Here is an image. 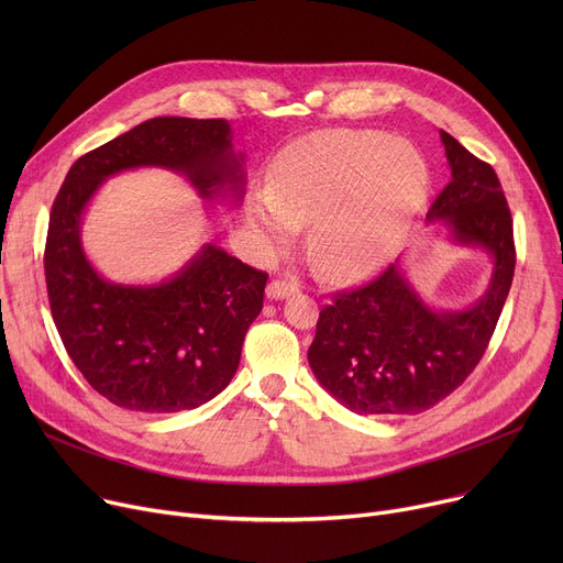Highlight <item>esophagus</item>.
<instances>
[{
  "label": "esophagus",
  "instance_id": "obj_1",
  "mask_svg": "<svg viewBox=\"0 0 563 563\" xmlns=\"http://www.w3.org/2000/svg\"><path fill=\"white\" fill-rule=\"evenodd\" d=\"M299 291V283L297 280H287V278H274L269 285H266V297L272 301L291 297V294Z\"/></svg>",
  "mask_w": 563,
  "mask_h": 563
}]
</instances>
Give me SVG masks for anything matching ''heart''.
<instances>
[{"mask_svg": "<svg viewBox=\"0 0 563 563\" xmlns=\"http://www.w3.org/2000/svg\"><path fill=\"white\" fill-rule=\"evenodd\" d=\"M429 189L431 173L416 145L376 130H329L280 153L251 221L280 246L294 228L312 225L314 266L349 283L390 262Z\"/></svg>", "mask_w": 563, "mask_h": 563, "instance_id": "b5f03b06", "label": "heart"}]
</instances>
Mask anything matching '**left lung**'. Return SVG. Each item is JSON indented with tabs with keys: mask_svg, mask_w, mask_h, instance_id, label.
<instances>
[{
	"mask_svg": "<svg viewBox=\"0 0 563 563\" xmlns=\"http://www.w3.org/2000/svg\"><path fill=\"white\" fill-rule=\"evenodd\" d=\"M452 180L427 219H445L459 244L493 255L484 299L463 312H433L390 264L361 287L335 291L317 319L308 361L335 399L378 418L418 416L452 395L488 349L509 297L516 244L505 191L490 164L440 130Z\"/></svg>",
	"mask_w": 563,
	"mask_h": 563,
	"instance_id": "1",
	"label": "left lung"
}]
</instances>
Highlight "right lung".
<instances>
[{"label": "right lung", "instance_id": "1", "mask_svg": "<svg viewBox=\"0 0 563 563\" xmlns=\"http://www.w3.org/2000/svg\"><path fill=\"white\" fill-rule=\"evenodd\" d=\"M230 147L223 118H153L81 155L54 198L43 257L52 319L70 361L115 406L177 412L217 397L269 276L210 244L162 285L107 283L81 251L84 207L104 177L134 166L180 170L202 198H240L244 175Z\"/></svg>", "mask_w": 563, "mask_h": 563}]
</instances>
